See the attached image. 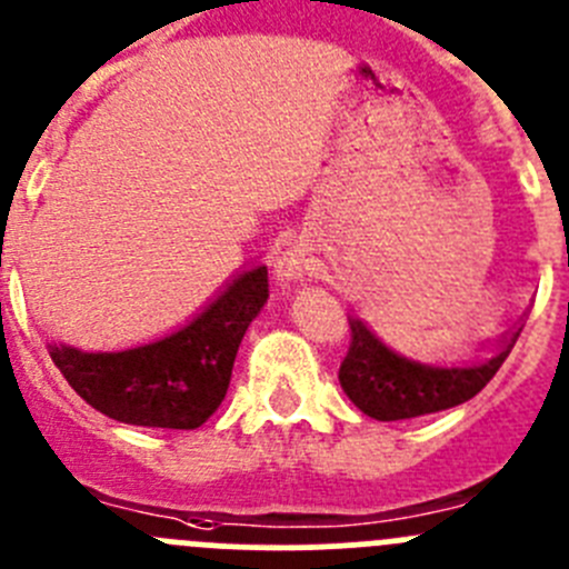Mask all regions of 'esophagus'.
I'll return each instance as SVG.
<instances>
[{
  "label": "esophagus",
  "instance_id": "esophagus-1",
  "mask_svg": "<svg viewBox=\"0 0 569 569\" xmlns=\"http://www.w3.org/2000/svg\"><path fill=\"white\" fill-rule=\"evenodd\" d=\"M319 259L312 253V248L307 242H293L290 248L281 250V257L273 262L276 284L281 288H296L301 281H307V276H312Z\"/></svg>",
  "mask_w": 569,
  "mask_h": 569
}]
</instances>
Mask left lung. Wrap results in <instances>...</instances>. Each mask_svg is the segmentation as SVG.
Here are the masks:
<instances>
[{
  "label": "left lung",
  "mask_w": 569,
  "mask_h": 569,
  "mask_svg": "<svg viewBox=\"0 0 569 569\" xmlns=\"http://www.w3.org/2000/svg\"><path fill=\"white\" fill-rule=\"evenodd\" d=\"M525 321V319H522ZM522 321L497 341L493 352L482 361L468 363H423L395 352L380 341L367 321L349 316V352L341 363V389L347 398L375 420H409L451 409L486 389L505 358L510 356Z\"/></svg>",
  "instance_id": "1"
}]
</instances>
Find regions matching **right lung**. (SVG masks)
<instances>
[{
	"instance_id": "right-lung-1",
	"label": "right lung",
	"mask_w": 569,
	"mask_h": 569,
	"mask_svg": "<svg viewBox=\"0 0 569 569\" xmlns=\"http://www.w3.org/2000/svg\"><path fill=\"white\" fill-rule=\"evenodd\" d=\"M268 301V268L239 270L194 319L149 343L83 352L50 343V358L92 409L146 429H200L226 400L237 349Z\"/></svg>"
}]
</instances>
